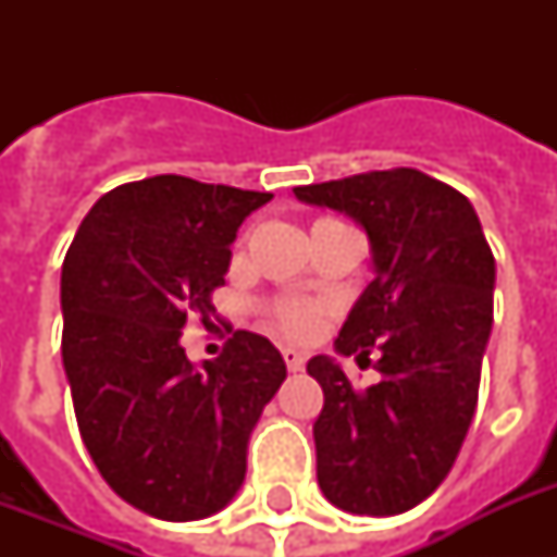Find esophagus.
<instances>
[{
  "label": "esophagus",
  "mask_w": 557,
  "mask_h": 557,
  "mask_svg": "<svg viewBox=\"0 0 557 557\" xmlns=\"http://www.w3.org/2000/svg\"><path fill=\"white\" fill-rule=\"evenodd\" d=\"M283 361H286V367L292 372H300V370H304V364H306L304 352H297V349H292V347L283 349Z\"/></svg>",
  "instance_id": "34e87169"
}]
</instances>
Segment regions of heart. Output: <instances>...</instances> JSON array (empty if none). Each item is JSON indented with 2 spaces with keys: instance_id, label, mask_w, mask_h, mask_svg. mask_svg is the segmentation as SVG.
Instances as JSON below:
<instances>
[{
  "instance_id": "obj_1",
  "label": "heart",
  "mask_w": 557,
  "mask_h": 557,
  "mask_svg": "<svg viewBox=\"0 0 557 557\" xmlns=\"http://www.w3.org/2000/svg\"><path fill=\"white\" fill-rule=\"evenodd\" d=\"M274 326L292 338H309L318 330V309L312 304H280L274 309Z\"/></svg>"
}]
</instances>
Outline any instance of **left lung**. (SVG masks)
<instances>
[{"instance_id": "obj_1", "label": "left lung", "mask_w": 557, "mask_h": 557, "mask_svg": "<svg viewBox=\"0 0 557 557\" xmlns=\"http://www.w3.org/2000/svg\"><path fill=\"white\" fill-rule=\"evenodd\" d=\"M295 196L361 225L375 274L335 352L370 361L375 349L381 379L358 393L335 358L306 364L323 387L312 431L318 485L352 515H401L448 476L474 419L494 323L492 248L474 205L419 170L295 187Z\"/></svg>"}]
</instances>
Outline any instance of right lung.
<instances>
[{
	"instance_id": "right-lung-1",
	"label": "right lung",
	"mask_w": 557,
	"mask_h": 557,
	"mask_svg": "<svg viewBox=\"0 0 557 557\" xmlns=\"http://www.w3.org/2000/svg\"><path fill=\"white\" fill-rule=\"evenodd\" d=\"M271 193L152 176L100 196L60 277L63 367L83 445L109 488L159 520H201L245 483L248 442L286 361L234 332L193 364L187 318L208 321L231 245Z\"/></svg>"
}]
</instances>
